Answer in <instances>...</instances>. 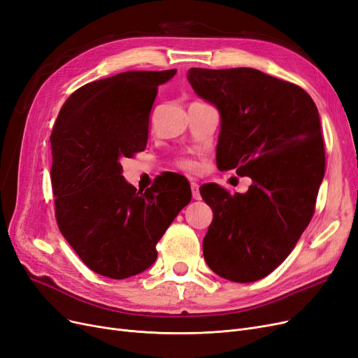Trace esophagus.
Instances as JSON below:
<instances>
[{
	"mask_svg": "<svg viewBox=\"0 0 358 358\" xmlns=\"http://www.w3.org/2000/svg\"><path fill=\"white\" fill-rule=\"evenodd\" d=\"M191 191H192V199H194V200H201V194H200L199 183L191 182Z\"/></svg>",
	"mask_w": 358,
	"mask_h": 358,
	"instance_id": "1",
	"label": "esophagus"
}]
</instances>
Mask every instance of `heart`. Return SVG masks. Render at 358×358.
<instances>
[{"label":"heart","instance_id":"heart-1","mask_svg":"<svg viewBox=\"0 0 358 358\" xmlns=\"http://www.w3.org/2000/svg\"><path fill=\"white\" fill-rule=\"evenodd\" d=\"M179 166L185 170H189V171H195L196 170V163L192 162V159H180Z\"/></svg>","mask_w":358,"mask_h":358}]
</instances>
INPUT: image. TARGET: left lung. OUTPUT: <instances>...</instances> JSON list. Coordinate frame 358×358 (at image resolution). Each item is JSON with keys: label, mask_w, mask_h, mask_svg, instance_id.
<instances>
[{"label": "left lung", "mask_w": 358, "mask_h": 358, "mask_svg": "<svg viewBox=\"0 0 358 358\" xmlns=\"http://www.w3.org/2000/svg\"><path fill=\"white\" fill-rule=\"evenodd\" d=\"M187 78L220 114L217 167L252 179L244 194L200 188L213 210L204 259L222 278L261 280L289 256L314 213L324 176L317 106L296 84L253 68H191Z\"/></svg>", "instance_id": "8db88e82"}]
</instances>
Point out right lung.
Returning a JSON list of instances; mask_svg holds the SVG:
<instances>
[{
  "label": "right lung",
  "instance_id": "add662e5",
  "mask_svg": "<svg viewBox=\"0 0 358 358\" xmlns=\"http://www.w3.org/2000/svg\"><path fill=\"white\" fill-rule=\"evenodd\" d=\"M169 71H127L83 85L53 127L52 187L62 236L94 273L114 280L143 273L155 245L191 201L187 179L163 175L138 192L121 176V158L146 148L158 85Z\"/></svg>",
  "mask_w": 358,
  "mask_h": 358
}]
</instances>
